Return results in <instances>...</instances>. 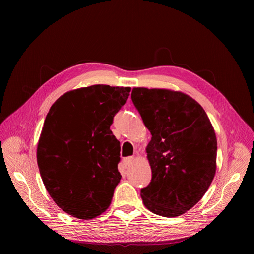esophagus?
<instances>
[{
    "label": "esophagus",
    "instance_id": "34e87169",
    "mask_svg": "<svg viewBox=\"0 0 254 254\" xmlns=\"http://www.w3.org/2000/svg\"><path fill=\"white\" fill-rule=\"evenodd\" d=\"M132 161H133V158L132 157H128V158H126L124 160V164H125L126 167H128L132 163Z\"/></svg>",
    "mask_w": 254,
    "mask_h": 254
}]
</instances>
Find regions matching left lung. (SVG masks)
<instances>
[{"mask_svg": "<svg viewBox=\"0 0 254 254\" xmlns=\"http://www.w3.org/2000/svg\"><path fill=\"white\" fill-rule=\"evenodd\" d=\"M131 100L152 134L146 149L152 180L140 190L143 205L163 217L182 215L202 199L215 176L212 124L183 92L134 87Z\"/></svg>", "mask_w": 254, "mask_h": 254, "instance_id": "left-lung-1", "label": "left lung"}]
</instances>
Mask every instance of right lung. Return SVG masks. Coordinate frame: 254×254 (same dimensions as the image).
Listing matches in <instances>:
<instances>
[{"label":"right lung","mask_w":254,"mask_h":254,"mask_svg":"<svg viewBox=\"0 0 254 254\" xmlns=\"http://www.w3.org/2000/svg\"><path fill=\"white\" fill-rule=\"evenodd\" d=\"M130 87L91 85L70 90L51 106L37 147L43 183L67 214L92 219L112 203L122 176L120 141L111 130Z\"/></svg>","instance_id":"obj_1"}]
</instances>
